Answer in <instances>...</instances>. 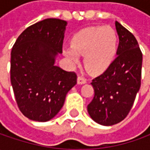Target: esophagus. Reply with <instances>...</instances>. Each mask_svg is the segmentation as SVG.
Masks as SVG:
<instances>
[{"label": "esophagus", "instance_id": "1", "mask_svg": "<svg viewBox=\"0 0 150 150\" xmlns=\"http://www.w3.org/2000/svg\"><path fill=\"white\" fill-rule=\"evenodd\" d=\"M87 83V79L84 78V77H82V76H79L78 78V84H84Z\"/></svg>", "mask_w": 150, "mask_h": 150}]
</instances>
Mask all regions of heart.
Segmentation results:
<instances>
[{"label":"heart","mask_w":150,"mask_h":150,"mask_svg":"<svg viewBox=\"0 0 150 150\" xmlns=\"http://www.w3.org/2000/svg\"><path fill=\"white\" fill-rule=\"evenodd\" d=\"M118 47V36L110 26H89L80 30L71 39V48L64 50L67 59L76 62L83 56L85 68L91 73L105 71L114 59Z\"/></svg>","instance_id":"obj_1"}]
</instances>
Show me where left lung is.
<instances>
[{"instance_id": "obj_1", "label": "left lung", "mask_w": 150, "mask_h": 150, "mask_svg": "<svg viewBox=\"0 0 150 150\" xmlns=\"http://www.w3.org/2000/svg\"><path fill=\"white\" fill-rule=\"evenodd\" d=\"M119 37L117 57L103 73L93 78V100L88 113L98 124L110 126L126 118L141 84L143 55L131 32L115 22Z\"/></svg>"}]
</instances>
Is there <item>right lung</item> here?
Instances as JSON below:
<instances>
[{
    "mask_svg": "<svg viewBox=\"0 0 150 150\" xmlns=\"http://www.w3.org/2000/svg\"><path fill=\"white\" fill-rule=\"evenodd\" d=\"M67 22L57 18L38 21L21 33L11 52V83L20 111L29 119L47 122L63 106L77 74L54 65L62 52Z\"/></svg>",
    "mask_w": 150,
    "mask_h": 150,
    "instance_id": "1",
    "label": "right lung"
}]
</instances>
